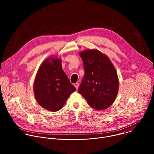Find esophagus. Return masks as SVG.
Returning <instances> with one entry per match:
<instances>
[{"label":"esophagus","mask_w":154,"mask_h":154,"mask_svg":"<svg viewBox=\"0 0 154 154\" xmlns=\"http://www.w3.org/2000/svg\"><path fill=\"white\" fill-rule=\"evenodd\" d=\"M74 86L75 87V88L77 89V90H78V88H79V83H74Z\"/></svg>","instance_id":"1"}]
</instances>
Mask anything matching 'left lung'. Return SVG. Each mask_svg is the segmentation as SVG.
<instances>
[{
  "mask_svg": "<svg viewBox=\"0 0 154 154\" xmlns=\"http://www.w3.org/2000/svg\"><path fill=\"white\" fill-rule=\"evenodd\" d=\"M79 55L85 75L79 93L92 108L103 110L113 103L118 93L116 70L109 58L97 49H86Z\"/></svg>",
  "mask_w": 154,
  "mask_h": 154,
  "instance_id": "obj_1",
  "label": "left lung"
}]
</instances>
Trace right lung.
Masks as SVG:
<instances>
[{"label": "right lung", "instance_id": "1", "mask_svg": "<svg viewBox=\"0 0 154 154\" xmlns=\"http://www.w3.org/2000/svg\"><path fill=\"white\" fill-rule=\"evenodd\" d=\"M75 90L62 69L60 58L49 57L41 63L33 84L34 94L41 106L58 111Z\"/></svg>", "mask_w": 154, "mask_h": 154}]
</instances>
